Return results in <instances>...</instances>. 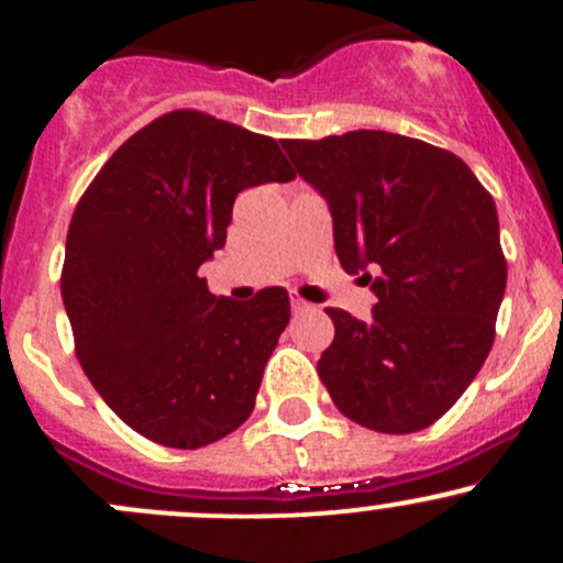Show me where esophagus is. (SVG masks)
<instances>
[{"label":"esophagus","mask_w":563,"mask_h":563,"mask_svg":"<svg viewBox=\"0 0 563 563\" xmlns=\"http://www.w3.org/2000/svg\"><path fill=\"white\" fill-rule=\"evenodd\" d=\"M290 309H294V312H309V309H312V303L303 301L299 294H290Z\"/></svg>","instance_id":"obj_1"}]
</instances>
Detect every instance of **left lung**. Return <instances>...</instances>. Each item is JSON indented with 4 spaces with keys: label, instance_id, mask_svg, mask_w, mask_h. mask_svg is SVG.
Here are the masks:
<instances>
[{
    "label": "left lung",
    "instance_id": "1",
    "mask_svg": "<svg viewBox=\"0 0 563 563\" xmlns=\"http://www.w3.org/2000/svg\"><path fill=\"white\" fill-rule=\"evenodd\" d=\"M283 147L328 200L341 267L363 273L378 299L367 322L325 309L335 335L322 384L349 421L421 431L493 349L508 277L495 200L455 153L402 134L357 129Z\"/></svg>",
    "mask_w": 563,
    "mask_h": 563
}]
</instances>
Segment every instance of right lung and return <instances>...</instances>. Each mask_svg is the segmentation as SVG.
Masks as SVG:
<instances>
[{
	"label": "right lung",
	"instance_id": "obj_1",
	"mask_svg": "<svg viewBox=\"0 0 563 563\" xmlns=\"http://www.w3.org/2000/svg\"><path fill=\"white\" fill-rule=\"evenodd\" d=\"M294 177L273 137L172 111L132 134L84 190L60 294L84 373L137 434L196 450L251 416L290 320L288 290L232 301L198 269L228 241L238 192Z\"/></svg>",
	"mask_w": 563,
	"mask_h": 563
}]
</instances>
